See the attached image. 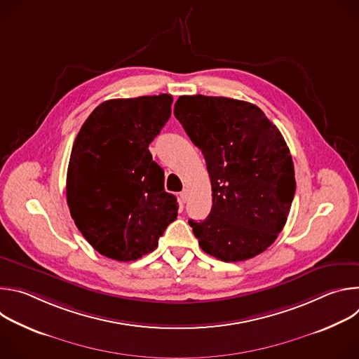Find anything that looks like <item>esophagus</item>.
I'll return each instance as SVG.
<instances>
[{
    "label": "esophagus",
    "instance_id": "34e87169",
    "mask_svg": "<svg viewBox=\"0 0 359 359\" xmlns=\"http://www.w3.org/2000/svg\"><path fill=\"white\" fill-rule=\"evenodd\" d=\"M187 197H189V193H187V190L184 189V190L180 193V201H182V203H186V201H187Z\"/></svg>",
    "mask_w": 359,
    "mask_h": 359
}]
</instances>
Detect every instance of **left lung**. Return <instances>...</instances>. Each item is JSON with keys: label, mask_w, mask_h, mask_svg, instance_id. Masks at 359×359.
<instances>
[{"label": "left lung", "mask_w": 359, "mask_h": 359, "mask_svg": "<svg viewBox=\"0 0 359 359\" xmlns=\"http://www.w3.org/2000/svg\"><path fill=\"white\" fill-rule=\"evenodd\" d=\"M175 116L206 159L213 204L189 220L198 245L217 260L243 262L266 251L283 230L295 193L290 149L250 102L180 96Z\"/></svg>", "instance_id": "1"}]
</instances>
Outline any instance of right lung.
<instances>
[{"instance_id":"add662e5","label":"right lung","mask_w":359,"mask_h":359,"mask_svg":"<svg viewBox=\"0 0 359 359\" xmlns=\"http://www.w3.org/2000/svg\"><path fill=\"white\" fill-rule=\"evenodd\" d=\"M172 95L102 102L82 125L67 175L71 216L102 255L135 262L155 250L179 204L149 151L172 114Z\"/></svg>"}]
</instances>
